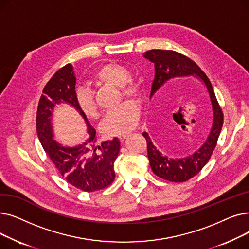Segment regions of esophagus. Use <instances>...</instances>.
Listing matches in <instances>:
<instances>
[{"instance_id":"obj_1","label":"esophagus","mask_w":249,"mask_h":249,"mask_svg":"<svg viewBox=\"0 0 249 249\" xmlns=\"http://www.w3.org/2000/svg\"><path fill=\"white\" fill-rule=\"evenodd\" d=\"M129 135V133H125V134H121V135H119L118 137H119V139L121 140V141H123L127 136Z\"/></svg>"}]
</instances>
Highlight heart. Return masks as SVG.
Masks as SVG:
<instances>
[{"label": "heart", "instance_id": "heart-1", "mask_svg": "<svg viewBox=\"0 0 249 249\" xmlns=\"http://www.w3.org/2000/svg\"><path fill=\"white\" fill-rule=\"evenodd\" d=\"M129 71L117 63L103 65L91 76V82L96 85H109L119 87L125 97H136L140 93V87L133 78L129 77ZM76 100L83 112L89 118H95L98 114L97 104L94 95L89 89L77 90ZM139 109L132 101H126L109 111L102 122L103 132L109 135H121L132 130L138 120Z\"/></svg>", "mask_w": 249, "mask_h": 249}]
</instances>
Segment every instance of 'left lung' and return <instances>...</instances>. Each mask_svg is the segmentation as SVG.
Returning a JSON list of instances; mask_svg holds the SVG:
<instances>
[{
	"label": "left lung",
	"instance_id": "1",
	"mask_svg": "<svg viewBox=\"0 0 249 249\" xmlns=\"http://www.w3.org/2000/svg\"><path fill=\"white\" fill-rule=\"evenodd\" d=\"M143 56L154 63L155 75L151 86L150 98H152L166 82L177 77H186L190 75H194L201 80L205 84L210 96L213 110L211 131L204 144L193 154L179 159L169 158L155 147L147 132L142 133L147 142V156L152 172L158 177L169 181H186L197 175L210 160L216 147L222 126H223V112L219 106L211 82L198 67V64L192 59L177 51L162 49L148 50L144 52Z\"/></svg>",
	"mask_w": 249,
	"mask_h": 249
}]
</instances>
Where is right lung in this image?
<instances>
[{"label": "right lung", "instance_id": "add662e5", "mask_svg": "<svg viewBox=\"0 0 249 249\" xmlns=\"http://www.w3.org/2000/svg\"><path fill=\"white\" fill-rule=\"evenodd\" d=\"M75 76L71 64L58 70L43 89L36 116L37 136L58 173L69 184L84 192H95L110 186L115 178L114 162L120 151L117 137L97 144L96 130L78 105ZM61 102L73 107L85 120L89 139L83 145L63 147L53 139L51 117L54 107Z\"/></svg>", "mask_w": 249, "mask_h": 249}]
</instances>
